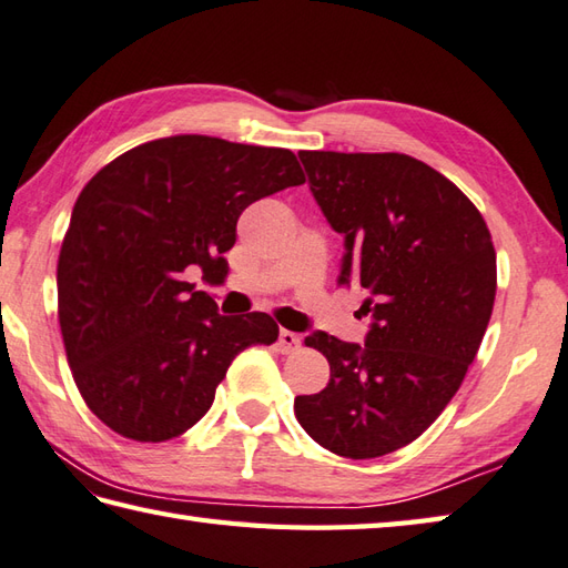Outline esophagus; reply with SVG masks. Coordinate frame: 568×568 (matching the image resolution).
I'll return each mask as SVG.
<instances>
[{"instance_id": "1", "label": "esophagus", "mask_w": 568, "mask_h": 568, "mask_svg": "<svg viewBox=\"0 0 568 568\" xmlns=\"http://www.w3.org/2000/svg\"><path fill=\"white\" fill-rule=\"evenodd\" d=\"M300 344H303V339H300V335H295L291 329H281V335H277V347H281V352L285 354L300 349Z\"/></svg>"}]
</instances>
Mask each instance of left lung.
I'll list each match as a JSON object with an SVG mask.
<instances>
[{
  "label": "left lung",
  "mask_w": 568,
  "mask_h": 568,
  "mask_svg": "<svg viewBox=\"0 0 568 568\" xmlns=\"http://www.w3.org/2000/svg\"><path fill=\"white\" fill-rule=\"evenodd\" d=\"M315 202L344 236L337 283L366 293V339L305 337L329 362L320 394L297 396L307 436L342 458L416 440L458 392L497 291L490 229L458 186L398 152H297Z\"/></svg>",
  "instance_id": "obj_1"
}]
</instances>
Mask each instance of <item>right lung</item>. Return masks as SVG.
I'll return each instance as SVG.
<instances>
[{
  "label": "right lung",
  "mask_w": 568,
  "mask_h": 568,
  "mask_svg": "<svg viewBox=\"0 0 568 568\" xmlns=\"http://www.w3.org/2000/svg\"><path fill=\"white\" fill-rule=\"evenodd\" d=\"M303 182L291 150L174 135L83 186L55 268L59 325L78 392L108 428L140 443L182 436L236 354L277 339L271 315H219L186 275L219 283L243 209Z\"/></svg>",
  "instance_id": "obj_1"
}]
</instances>
